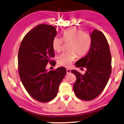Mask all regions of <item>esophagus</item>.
Segmentation results:
<instances>
[{
    "mask_svg": "<svg viewBox=\"0 0 124 124\" xmlns=\"http://www.w3.org/2000/svg\"><path fill=\"white\" fill-rule=\"evenodd\" d=\"M66 71H67V74L71 73V70L70 69H67Z\"/></svg>",
    "mask_w": 124,
    "mask_h": 124,
    "instance_id": "obj_1",
    "label": "esophagus"
}]
</instances>
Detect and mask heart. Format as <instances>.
Wrapping results in <instances>:
<instances>
[{"instance_id": "b5f03b06", "label": "heart", "mask_w": 124, "mask_h": 124, "mask_svg": "<svg viewBox=\"0 0 124 124\" xmlns=\"http://www.w3.org/2000/svg\"><path fill=\"white\" fill-rule=\"evenodd\" d=\"M62 40L65 43H70L68 50L71 51L62 53L57 59L58 64L65 67H69L71 65L76 59V53L79 56L86 54L92 44V37L89 33L75 28L65 30L62 33V39L59 36L54 38L52 41L54 50L57 52L62 50Z\"/></svg>"}]
</instances>
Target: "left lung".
<instances>
[{"mask_svg": "<svg viewBox=\"0 0 124 124\" xmlns=\"http://www.w3.org/2000/svg\"><path fill=\"white\" fill-rule=\"evenodd\" d=\"M92 44L84 57L75 62L77 67H86L84 75L71 70L77 80L73 86L75 95L84 100H91L104 90L111 73V56L104 34L96 29L91 34Z\"/></svg>", "mask_w": 124, "mask_h": 124, "instance_id": "left-lung-1", "label": "left lung"}]
</instances>
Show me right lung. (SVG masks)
<instances>
[{
  "instance_id": "1",
  "label": "right lung",
  "mask_w": 124,
  "mask_h": 124,
  "mask_svg": "<svg viewBox=\"0 0 124 124\" xmlns=\"http://www.w3.org/2000/svg\"><path fill=\"white\" fill-rule=\"evenodd\" d=\"M57 33L53 26L40 24L26 34L19 48L20 79L29 94L40 102H47L56 96L66 74L64 67L50 71L46 69L48 62H53L52 41Z\"/></svg>"
}]
</instances>
